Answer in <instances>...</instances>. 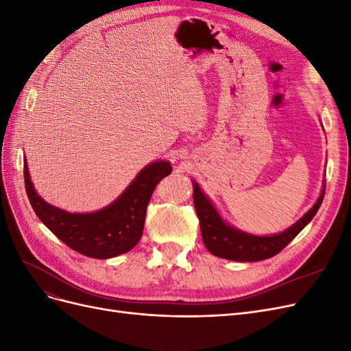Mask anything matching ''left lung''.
I'll return each mask as SVG.
<instances>
[{
	"instance_id": "8db88e82",
	"label": "left lung",
	"mask_w": 351,
	"mask_h": 351,
	"mask_svg": "<svg viewBox=\"0 0 351 351\" xmlns=\"http://www.w3.org/2000/svg\"><path fill=\"white\" fill-rule=\"evenodd\" d=\"M193 184L195 209L199 218L202 239H204L206 249L218 258L240 262L263 261L280 253L287 244H289L312 221V218L316 215L317 209H319L325 195L324 189L313 208L307 212L303 218L297 221L293 227L285 230L281 234L258 237L246 234V232H241L227 226L218 215L215 208L212 206L210 202L206 199V196L202 193L199 186L196 183Z\"/></svg>"
}]
</instances>
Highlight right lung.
<instances>
[{"mask_svg": "<svg viewBox=\"0 0 351 351\" xmlns=\"http://www.w3.org/2000/svg\"><path fill=\"white\" fill-rule=\"evenodd\" d=\"M167 161L147 165L114 204L92 214H69L40 199L32 186L25 159V187L38 218L73 250L95 259L119 256L141 240L146 208L156 184L171 174Z\"/></svg>", "mask_w": 351, "mask_h": 351, "instance_id": "1", "label": "right lung"}]
</instances>
